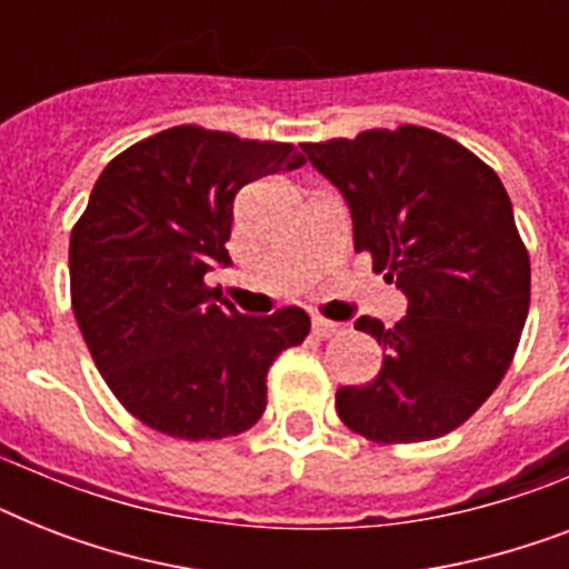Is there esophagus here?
Wrapping results in <instances>:
<instances>
[{"label": "esophagus", "mask_w": 569, "mask_h": 569, "mask_svg": "<svg viewBox=\"0 0 569 569\" xmlns=\"http://www.w3.org/2000/svg\"><path fill=\"white\" fill-rule=\"evenodd\" d=\"M337 330H339L337 321L321 319V316H316V319H312V333H316V337H333Z\"/></svg>", "instance_id": "1"}]
</instances>
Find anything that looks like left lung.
<instances>
[{
    "instance_id": "8db88e82",
    "label": "left lung",
    "mask_w": 569,
    "mask_h": 569,
    "mask_svg": "<svg viewBox=\"0 0 569 569\" xmlns=\"http://www.w3.org/2000/svg\"><path fill=\"white\" fill-rule=\"evenodd\" d=\"M301 150L348 203L355 250H369L407 298L396 328L355 321L383 348V369L363 387H339V419L375 442L455 431L499 387L529 316V253L502 180L422 127Z\"/></svg>"
}]
</instances>
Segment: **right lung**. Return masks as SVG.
I'll use <instances>...</instances> for the list:
<instances>
[{"instance_id":"1","label":"right lung","mask_w":569,"mask_h":569,"mask_svg":"<svg viewBox=\"0 0 569 569\" xmlns=\"http://www.w3.org/2000/svg\"><path fill=\"white\" fill-rule=\"evenodd\" d=\"M292 144L173 127L111 159L70 236V298L97 369L129 413L180 440L248 431L280 351L310 316H241L203 277L230 266L239 189L301 168Z\"/></svg>"}]
</instances>
